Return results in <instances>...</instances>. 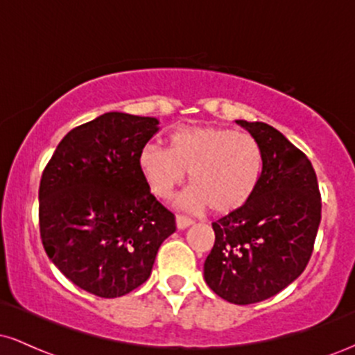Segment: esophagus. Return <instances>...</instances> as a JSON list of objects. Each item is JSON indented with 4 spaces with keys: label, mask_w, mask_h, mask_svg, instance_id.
Masks as SVG:
<instances>
[{
    "label": "esophagus",
    "mask_w": 355,
    "mask_h": 355,
    "mask_svg": "<svg viewBox=\"0 0 355 355\" xmlns=\"http://www.w3.org/2000/svg\"><path fill=\"white\" fill-rule=\"evenodd\" d=\"M175 222H177L178 229L183 230V229H187V227H190L191 223H193V220L189 218V217H185V215H177V218H175Z\"/></svg>",
    "instance_id": "esophagus-1"
}]
</instances>
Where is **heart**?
<instances>
[{
    "label": "heart",
    "mask_w": 355,
    "mask_h": 355,
    "mask_svg": "<svg viewBox=\"0 0 355 355\" xmlns=\"http://www.w3.org/2000/svg\"><path fill=\"white\" fill-rule=\"evenodd\" d=\"M141 177L158 198H170L189 173L182 209L232 214L245 207L263 175V153L248 133L225 126H190L172 133L168 148L148 144L138 155Z\"/></svg>",
    "instance_id": "1"
}]
</instances>
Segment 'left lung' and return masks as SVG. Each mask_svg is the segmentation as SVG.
<instances>
[{"label":"left lung","instance_id":"1","mask_svg":"<svg viewBox=\"0 0 355 355\" xmlns=\"http://www.w3.org/2000/svg\"><path fill=\"white\" fill-rule=\"evenodd\" d=\"M235 121L262 148V182L245 207L211 223L215 243L203 277L218 297L247 305L279 294L302 274L319 230L322 202L307 155L274 126Z\"/></svg>","mask_w":355,"mask_h":355}]
</instances>
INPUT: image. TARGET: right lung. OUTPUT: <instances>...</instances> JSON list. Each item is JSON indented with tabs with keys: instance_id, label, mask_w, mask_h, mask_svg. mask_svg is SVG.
Instances as JSON below:
<instances>
[{
	"instance_id": "right-lung-1",
	"label": "right lung",
	"mask_w": 355,
	"mask_h": 355,
	"mask_svg": "<svg viewBox=\"0 0 355 355\" xmlns=\"http://www.w3.org/2000/svg\"><path fill=\"white\" fill-rule=\"evenodd\" d=\"M158 120L110 112L64 135L40 182V235L60 272L115 299L146 282L175 215L150 193L138 155Z\"/></svg>"
}]
</instances>
